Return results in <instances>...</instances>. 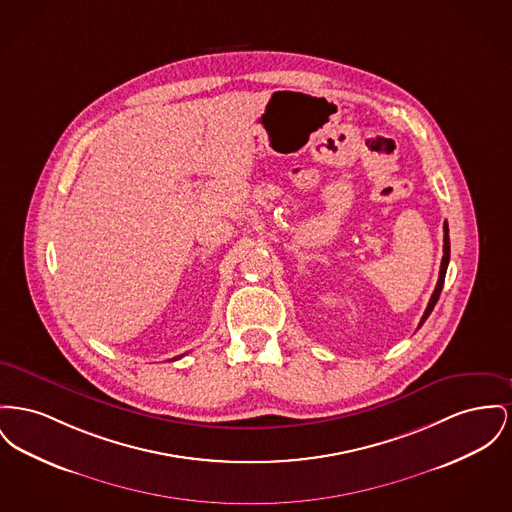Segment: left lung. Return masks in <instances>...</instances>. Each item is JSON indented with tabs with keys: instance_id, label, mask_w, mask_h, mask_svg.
I'll return each instance as SVG.
<instances>
[{
	"instance_id": "left-lung-1",
	"label": "left lung",
	"mask_w": 512,
	"mask_h": 512,
	"mask_svg": "<svg viewBox=\"0 0 512 512\" xmlns=\"http://www.w3.org/2000/svg\"><path fill=\"white\" fill-rule=\"evenodd\" d=\"M443 232H445V238H443V259H441L439 280H437V286H435V290H433V294H431V300L427 303V309H425V313H423V317H421L420 325H418V327H421V325L425 323V319L431 315V311H433L435 303H437L439 296H441L443 284H445V274H447V267H449V261H451V240H449V224H447V222H445V226H443Z\"/></svg>"
}]
</instances>
